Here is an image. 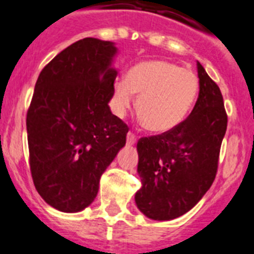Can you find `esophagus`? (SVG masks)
Wrapping results in <instances>:
<instances>
[{
    "instance_id": "esophagus-1",
    "label": "esophagus",
    "mask_w": 254,
    "mask_h": 254,
    "mask_svg": "<svg viewBox=\"0 0 254 254\" xmlns=\"http://www.w3.org/2000/svg\"><path fill=\"white\" fill-rule=\"evenodd\" d=\"M135 142H136V138H135V135H134L133 133H127V145H134L135 144Z\"/></svg>"
}]
</instances>
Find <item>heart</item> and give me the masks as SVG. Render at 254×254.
I'll return each instance as SVG.
<instances>
[{"label":"heart","instance_id":"b5f03b06","mask_svg":"<svg viewBox=\"0 0 254 254\" xmlns=\"http://www.w3.org/2000/svg\"><path fill=\"white\" fill-rule=\"evenodd\" d=\"M198 92V78L191 70L166 60L143 61L133 66L127 80L114 84L112 110L124 118L138 97L136 110L145 127L166 133L184 120Z\"/></svg>","mask_w":254,"mask_h":254}]
</instances>
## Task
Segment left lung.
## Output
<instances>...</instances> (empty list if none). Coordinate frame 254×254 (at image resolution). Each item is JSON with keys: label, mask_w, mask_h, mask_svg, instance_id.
Returning a JSON list of instances; mask_svg holds the SVG:
<instances>
[{"label": "left lung", "mask_w": 254, "mask_h": 254, "mask_svg": "<svg viewBox=\"0 0 254 254\" xmlns=\"http://www.w3.org/2000/svg\"><path fill=\"white\" fill-rule=\"evenodd\" d=\"M199 93L183 123L136 144L142 188L135 193L140 212L167 221L190 211L215 180L228 116L215 81L197 63Z\"/></svg>", "instance_id": "8db88e82"}]
</instances>
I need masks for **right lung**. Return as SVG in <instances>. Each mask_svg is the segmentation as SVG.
I'll use <instances>...</instances> for the list:
<instances>
[{"label": "right lung", "instance_id": "obj_1", "mask_svg": "<svg viewBox=\"0 0 254 254\" xmlns=\"http://www.w3.org/2000/svg\"><path fill=\"white\" fill-rule=\"evenodd\" d=\"M114 42L84 38L42 70L26 115L35 189L61 212H79L127 143L129 127L110 110L118 76Z\"/></svg>", "mask_w": 254, "mask_h": 254}]
</instances>
